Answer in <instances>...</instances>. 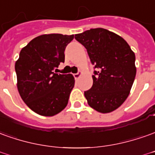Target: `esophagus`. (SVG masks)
Returning a JSON list of instances; mask_svg holds the SVG:
<instances>
[{"instance_id":"1","label":"esophagus","mask_w":155,"mask_h":155,"mask_svg":"<svg viewBox=\"0 0 155 155\" xmlns=\"http://www.w3.org/2000/svg\"><path fill=\"white\" fill-rule=\"evenodd\" d=\"M82 74H83V72H82L81 70H80L78 73H76V74H74V77L75 78V79H79V78L81 77V75H82Z\"/></svg>"}]
</instances>
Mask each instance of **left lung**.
Returning a JSON list of instances; mask_svg holds the SVG:
<instances>
[{
    "label": "left lung",
    "instance_id": "8db88e82",
    "mask_svg": "<svg viewBox=\"0 0 155 155\" xmlns=\"http://www.w3.org/2000/svg\"><path fill=\"white\" fill-rule=\"evenodd\" d=\"M74 38L86 48L96 69L92 87L85 91L88 105L101 113L113 111L126 101L134 84V51L122 37L101 28L75 34Z\"/></svg>",
    "mask_w": 155,
    "mask_h": 155
}]
</instances>
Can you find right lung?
I'll list each match as a JSON object with an SVG mask.
<instances>
[{
	"instance_id": "obj_1",
	"label": "right lung",
	"mask_w": 155,
	"mask_h": 155,
	"mask_svg": "<svg viewBox=\"0 0 155 155\" xmlns=\"http://www.w3.org/2000/svg\"><path fill=\"white\" fill-rule=\"evenodd\" d=\"M74 35L44 34L21 48L15 64L17 90L31 110L45 117L63 111L74 85L72 74H56L55 68L64 62L65 48Z\"/></svg>"
}]
</instances>
